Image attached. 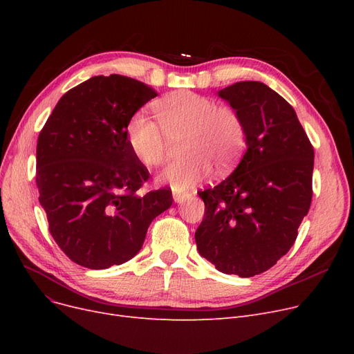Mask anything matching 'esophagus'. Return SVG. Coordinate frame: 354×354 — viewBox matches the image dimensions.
<instances>
[{
	"label": "esophagus",
	"instance_id": "obj_1",
	"mask_svg": "<svg viewBox=\"0 0 354 354\" xmlns=\"http://www.w3.org/2000/svg\"><path fill=\"white\" fill-rule=\"evenodd\" d=\"M189 196H191V195H189L188 192H174V201H175L176 203L185 202Z\"/></svg>",
	"mask_w": 354,
	"mask_h": 354
}]
</instances>
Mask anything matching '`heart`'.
<instances>
[{
	"label": "heart",
	"mask_w": 354,
	"mask_h": 354,
	"mask_svg": "<svg viewBox=\"0 0 354 354\" xmlns=\"http://www.w3.org/2000/svg\"><path fill=\"white\" fill-rule=\"evenodd\" d=\"M160 125L145 111L130 118L126 136L130 151L147 167L166 160L167 136L187 133L182 142L180 159L167 165L158 180L176 191H188L207 179L214 165L224 172L238 162L247 145V130L238 111L227 104H216L208 96L179 90L156 102Z\"/></svg>",
	"instance_id": "obj_1"
}]
</instances>
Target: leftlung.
<instances>
[{"label": "left lung", "mask_w": 354, "mask_h": 354, "mask_svg": "<svg viewBox=\"0 0 354 354\" xmlns=\"http://www.w3.org/2000/svg\"><path fill=\"white\" fill-rule=\"evenodd\" d=\"M241 115L247 152L216 187L201 191L199 254L224 274L254 277L288 252L313 196L314 149L291 104L261 82L218 91Z\"/></svg>", "instance_id": "obj_1"}]
</instances>
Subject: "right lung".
Segmentation results:
<instances>
[{"label":"right lung","mask_w":354,"mask_h":354,"mask_svg":"<svg viewBox=\"0 0 354 354\" xmlns=\"http://www.w3.org/2000/svg\"><path fill=\"white\" fill-rule=\"evenodd\" d=\"M158 93L120 74L95 76L55 104L37 142L39 201L62 251L79 266H120L142 248L151 222L172 205V192L138 194L149 179L126 127Z\"/></svg>","instance_id":"obj_1"}]
</instances>
